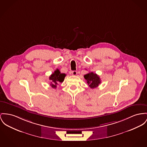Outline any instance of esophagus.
Segmentation results:
<instances>
[{
    "label": "esophagus",
    "mask_w": 147,
    "mask_h": 147,
    "mask_svg": "<svg viewBox=\"0 0 147 147\" xmlns=\"http://www.w3.org/2000/svg\"><path fill=\"white\" fill-rule=\"evenodd\" d=\"M77 74H78V72H77L76 71H73L72 72V74L74 76H76V75H77Z\"/></svg>",
    "instance_id": "obj_1"
}]
</instances>
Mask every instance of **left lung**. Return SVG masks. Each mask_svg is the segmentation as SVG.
I'll return each mask as SVG.
<instances>
[{"label":"left lung","instance_id":"obj_1","mask_svg":"<svg viewBox=\"0 0 147 147\" xmlns=\"http://www.w3.org/2000/svg\"><path fill=\"white\" fill-rule=\"evenodd\" d=\"M84 78L86 80L87 83L90 88H96L101 83V80L100 77L96 74H95L92 72H89L85 75Z\"/></svg>","mask_w":147,"mask_h":147}]
</instances>
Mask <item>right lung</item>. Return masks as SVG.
Instances as JSON below:
<instances>
[{
	"instance_id": "obj_1",
	"label": "right lung",
	"mask_w": 147,
	"mask_h": 147,
	"mask_svg": "<svg viewBox=\"0 0 147 147\" xmlns=\"http://www.w3.org/2000/svg\"><path fill=\"white\" fill-rule=\"evenodd\" d=\"M65 76V74H61L59 69H56L49 76V80L51 81L50 85L52 88H56L57 85L64 81Z\"/></svg>"
}]
</instances>
